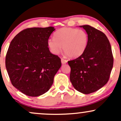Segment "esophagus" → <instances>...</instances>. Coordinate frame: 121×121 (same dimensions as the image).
Here are the masks:
<instances>
[{"instance_id":"34e87169","label":"esophagus","mask_w":121,"mask_h":121,"mask_svg":"<svg viewBox=\"0 0 121 121\" xmlns=\"http://www.w3.org/2000/svg\"><path fill=\"white\" fill-rule=\"evenodd\" d=\"M61 63L62 64H66L67 62H68V61H67L66 60H65L64 59H61Z\"/></svg>"}]
</instances>
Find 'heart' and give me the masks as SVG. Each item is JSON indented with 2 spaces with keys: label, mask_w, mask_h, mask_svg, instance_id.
<instances>
[{
  "label": "heart",
  "mask_w": 121,
  "mask_h": 121,
  "mask_svg": "<svg viewBox=\"0 0 121 121\" xmlns=\"http://www.w3.org/2000/svg\"><path fill=\"white\" fill-rule=\"evenodd\" d=\"M88 42V34L84 30L73 27H62L55 32L54 38L48 39L47 45L53 54H59L62 47L65 55L71 58H76L84 53Z\"/></svg>",
  "instance_id": "1"
}]
</instances>
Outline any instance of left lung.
<instances>
[{
	"instance_id": "8db88e82",
	"label": "left lung",
	"mask_w": 121,
	"mask_h": 121,
	"mask_svg": "<svg viewBox=\"0 0 121 121\" xmlns=\"http://www.w3.org/2000/svg\"><path fill=\"white\" fill-rule=\"evenodd\" d=\"M88 36L87 47L78 58L69 61L70 80L75 90L89 94L108 82L113 65L109 41L104 33L90 25L80 26Z\"/></svg>"
}]
</instances>
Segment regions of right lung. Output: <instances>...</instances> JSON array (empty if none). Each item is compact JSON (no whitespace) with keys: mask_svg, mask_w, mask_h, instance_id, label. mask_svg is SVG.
<instances>
[{"mask_svg":"<svg viewBox=\"0 0 121 121\" xmlns=\"http://www.w3.org/2000/svg\"><path fill=\"white\" fill-rule=\"evenodd\" d=\"M53 27H32L17 34L10 43L5 67L12 84L29 96L47 92L61 66V59L53 55L47 40Z\"/></svg>","mask_w":121,"mask_h":121,"instance_id":"1","label":"right lung"}]
</instances>
